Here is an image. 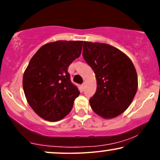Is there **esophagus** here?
<instances>
[{
	"mask_svg": "<svg viewBox=\"0 0 160 160\" xmlns=\"http://www.w3.org/2000/svg\"><path fill=\"white\" fill-rule=\"evenodd\" d=\"M82 89H84V88H85V82H82V84L81 85Z\"/></svg>",
	"mask_w": 160,
	"mask_h": 160,
	"instance_id": "1",
	"label": "esophagus"
}]
</instances>
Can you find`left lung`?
<instances>
[{
  "mask_svg": "<svg viewBox=\"0 0 160 160\" xmlns=\"http://www.w3.org/2000/svg\"><path fill=\"white\" fill-rule=\"evenodd\" d=\"M82 56L96 78V92L89 99L92 111L104 119L114 118L123 113L138 89V76L132 62L114 47L87 41L83 42Z\"/></svg>",
  "mask_w": 160,
  "mask_h": 160,
  "instance_id": "left-lung-1",
  "label": "left lung"
}]
</instances>
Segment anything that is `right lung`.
Returning <instances> with one entry per match:
<instances>
[{
  "label": "right lung",
  "instance_id": "obj_1",
  "mask_svg": "<svg viewBox=\"0 0 160 160\" xmlns=\"http://www.w3.org/2000/svg\"><path fill=\"white\" fill-rule=\"evenodd\" d=\"M82 41L58 40L38 49L23 75L22 85L28 103L41 118L63 119L80 95L71 81L69 65L81 54Z\"/></svg>",
  "mask_w": 160,
  "mask_h": 160
}]
</instances>
